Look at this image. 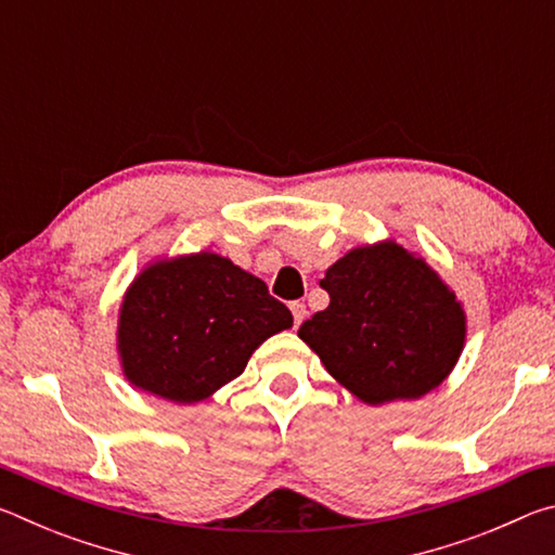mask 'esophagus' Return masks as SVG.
Here are the masks:
<instances>
[{
	"instance_id": "esophagus-1",
	"label": "esophagus",
	"mask_w": 555,
	"mask_h": 555,
	"mask_svg": "<svg viewBox=\"0 0 555 555\" xmlns=\"http://www.w3.org/2000/svg\"><path fill=\"white\" fill-rule=\"evenodd\" d=\"M291 313H294V325L298 327L300 323L306 321V315H308L306 304H300V300H296V304H291Z\"/></svg>"
}]
</instances>
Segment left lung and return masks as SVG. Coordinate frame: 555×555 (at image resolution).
<instances>
[{
  "mask_svg": "<svg viewBox=\"0 0 555 555\" xmlns=\"http://www.w3.org/2000/svg\"><path fill=\"white\" fill-rule=\"evenodd\" d=\"M321 286L331 306L300 325L298 337L367 406L421 399L463 354V304L424 257L397 240L350 249Z\"/></svg>",
  "mask_w": 555,
  "mask_h": 555,
  "instance_id": "8db88e82",
  "label": "left lung"
}]
</instances>
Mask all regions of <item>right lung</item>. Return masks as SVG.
I'll use <instances>...</instances> for the list:
<instances>
[{
  "mask_svg": "<svg viewBox=\"0 0 555 555\" xmlns=\"http://www.w3.org/2000/svg\"><path fill=\"white\" fill-rule=\"evenodd\" d=\"M294 325L261 279L215 251L158 257L121 296L117 357L131 387L198 403L247 367L267 337Z\"/></svg>",
  "mask_w": 555,
  "mask_h": 555,
  "instance_id": "right-lung-1",
  "label": "right lung"
}]
</instances>
